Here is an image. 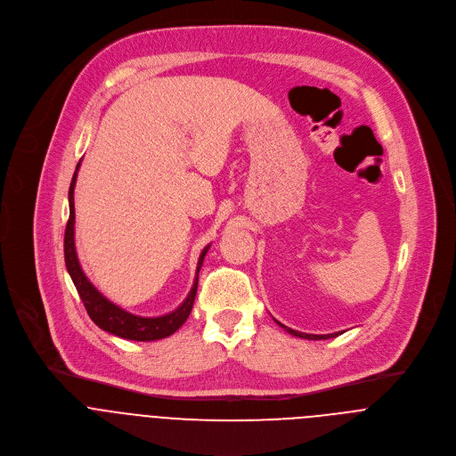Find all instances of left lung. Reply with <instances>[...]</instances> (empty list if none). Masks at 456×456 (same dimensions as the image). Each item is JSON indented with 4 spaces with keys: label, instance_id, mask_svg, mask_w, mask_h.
I'll return each instance as SVG.
<instances>
[{
    "label": "left lung",
    "instance_id": "obj_1",
    "mask_svg": "<svg viewBox=\"0 0 456 456\" xmlns=\"http://www.w3.org/2000/svg\"><path fill=\"white\" fill-rule=\"evenodd\" d=\"M286 332H289L291 336H297V338H302V339H313V341H318V339H330V338H338L341 332H334V334H325V336H316V334H305V332H297L293 329H288L284 327L282 323H279Z\"/></svg>",
    "mask_w": 456,
    "mask_h": 456
}]
</instances>
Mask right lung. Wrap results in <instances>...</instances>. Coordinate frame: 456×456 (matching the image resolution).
<instances>
[{
  "label": "right lung",
  "mask_w": 456,
  "mask_h": 456,
  "mask_svg": "<svg viewBox=\"0 0 456 456\" xmlns=\"http://www.w3.org/2000/svg\"><path fill=\"white\" fill-rule=\"evenodd\" d=\"M77 168H79V163L76 167V172H74L70 186H69V222L65 227V238H63V256H65L67 272L77 289V295H79L90 320L104 332H110L117 338L129 339V341H158V339L172 336L177 329L183 327V323L188 320V316L191 313L195 295H197L199 272H200V266H202V261H204V256H206L209 245L200 252L199 265H197V275H195L191 291L188 293L186 300L175 311H172L165 316H158V318H143V316H136V314L124 311L122 307L115 305L106 297H102V293L97 291V288L83 273L79 261H77V254H76V247H74V186H76Z\"/></svg>",
  "instance_id": "add662e5"
}]
</instances>
